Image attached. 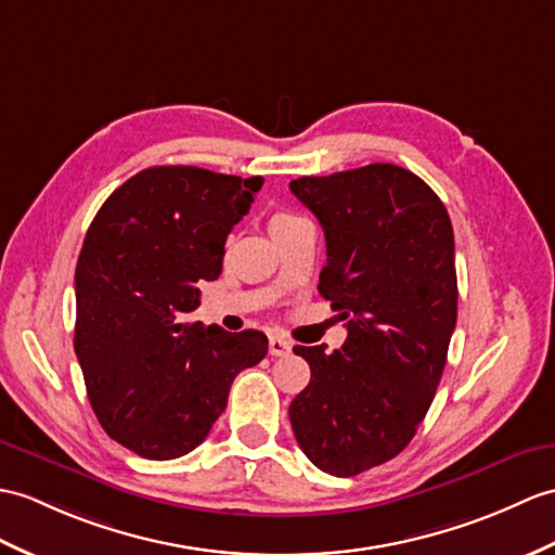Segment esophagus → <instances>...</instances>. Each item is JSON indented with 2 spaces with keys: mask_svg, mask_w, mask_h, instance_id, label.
Masks as SVG:
<instances>
[{
  "mask_svg": "<svg viewBox=\"0 0 555 555\" xmlns=\"http://www.w3.org/2000/svg\"><path fill=\"white\" fill-rule=\"evenodd\" d=\"M291 343L286 340V338H281V336H272L269 338V354H274V357H286L288 352H291Z\"/></svg>",
  "mask_w": 555,
  "mask_h": 555,
  "instance_id": "1",
  "label": "esophagus"
}]
</instances>
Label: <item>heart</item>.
I'll list each match as a JSON object with an SVG mask.
<instances>
[{
  "label": "heart",
  "mask_w": 555,
  "mask_h": 555,
  "mask_svg": "<svg viewBox=\"0 0 555 555\" xmlns=\"http://www.w3.org/2000/svg\"><path fill=\"white\" fill-rule=\"evenodd\" d=\"M298 215H293V212H286V210H281V212H274L272 215V219H269V229H279L281 224H286V222H291V219H295Z\"/></svg>",
  "instance_id": "1"
}]
</instances>
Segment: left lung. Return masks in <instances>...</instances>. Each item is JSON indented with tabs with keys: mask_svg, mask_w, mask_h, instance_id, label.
<instances>
[{
	"mask_svg": "<svg viewBox=\"0 0 555 555\" xmlns=\"http://www.w3.org/2000/svg\"><path fill=\"white\" fill-rule=\"evenodd\" d=\"M291 191L324 229L319 295L347 340L331 354L293 347L312 378L288 416L305 456L350 478L402 452L433 404L456 326L454 229L437 193L390 163L300 177Z\"/></svg>",
	"mask_w": 555,
	"mask_h": 555,
	"instance_id": "obj_1",
	"label": "left lung"
}]
</instances>
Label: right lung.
Segmentation results:
<instances>
[{"label":"right lung","mask_w":555,"mask_h":555,"mask_svg":"<svg viewBox=\"0 0 555 555\" xmlns=\"http://www.w3.org/2000/svg\"><path fill=\"white\" fill-rule=\"evenodd\" d=\"M262 177L158 165L115 189L75 267V354L115 442L151 461L189 454L227 406L231 383L262 362L267 336L189 321L198 283L222 274L229 231Z\"/></svg>","instance_id":"1"}]
</instances>
